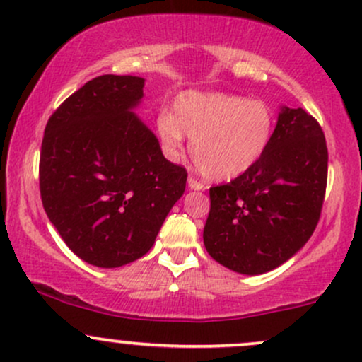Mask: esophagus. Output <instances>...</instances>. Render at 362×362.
<instances>
[{
	"instance_id": "obj_1",
	"label": "esophagus",
	"mask_w": 362,
	"mask_h": 362,
	"mask_svg": "<svg viewBox=\"0 0 362 362\" xmlns=\"http://www.w3.org/2000/svg\"><path fill=\"white\" fill-rule=\"evenodd\" d=\"M189 187L192 190H204L206 189L204 184H202V182H199L197 178H194V177H189Z\"/></svg>"
}]
</instances>
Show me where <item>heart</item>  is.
<instances>
[{
    "mask_svg": "<svg viewBox=\"0 0 362 362\" xmlns=\"http://www.w3.org/2000/svg\"><path fill=\"white\" fill-rule=\"evenodd\" d=\"M156 126L170 155L180 153L185 132L199 172L221 182L259 163L272 141L274 114L267 103L240 95L190 91L178 97L175 117L161 112Z\"/></svg>",
    "mask_w": 362,
    "mask_h": 362,
    "instance_id": "1",
    "label": "heart"
}]
</instances>
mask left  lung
<instances>
[{"label": "left lung", "mask_w": 362, "mask_h": 362, "mask_svg": "<svg viewBox=\"0 0 362 362\" xmlns=\"http://www.w3.org/2000/svg\"><path fill=\"white\" fill-rule=\"evenodd\" d=\"M328 151L317 119L282 107L265 155L230 184L209 189L206 250L231 271L279 267L310 240L327 189Z\"/></svg>", "instance_id": "8db88e82"}]
</instances>
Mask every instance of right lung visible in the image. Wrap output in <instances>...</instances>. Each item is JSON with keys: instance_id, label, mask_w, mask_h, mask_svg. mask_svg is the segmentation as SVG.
Wrapping results in <instances>:
<instances>
[{"instance_id": "1", "label": "right lung", "mask_w": 362, "mask_h": 362, "mask_svg": "<svg viewBox=\"0 0 362 362\" xmlns=\"http://www.w3.org/2000/svg\"><path fill=\"white\" fill-rule=\"evenodd\" d=\"M139 76L102 74L49 117L39 185L47 218L81 260L114 269L141 259L185 190L187 170L161 153L132 112Z\"/></svg>"}]
</instances>
